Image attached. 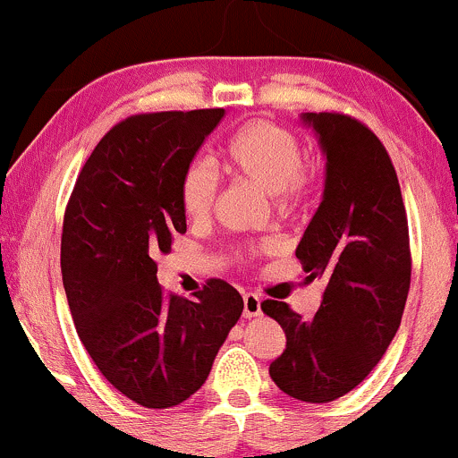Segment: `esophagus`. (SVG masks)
<instances>
[{"label":"esophagus","mask_w":458,"mask_h":458,"mask_svg":"<svg viewBox=\"0 0 458 458\" xmlns=\"http://www.w3.org/2000/svg\"><path fill=\"white\" fill-rule=\"evenodd\" d=\"M242 301H244V317L247 318L259 317V314H262V301H259V297L255 293L244 294Z\"/></svg>","instance_id":"obj_1"}]
</instances>
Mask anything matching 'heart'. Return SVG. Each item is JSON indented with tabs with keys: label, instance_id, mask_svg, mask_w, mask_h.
Wrapping results in <instances>:
<instances>
[{
	"label": "heart",
	"instance_id": "obj_1",
	"mask_svg": "<svg viewBox=\"0 0 458 458\" xmlns=\"http://www.w3.org/2000/svg\"><path fill=\"white\" fill-rule=\"evenodd\" d=\"M301 144L293 131L268 120H253L240 126L225 148L220 150V165L235 179L250 181L273 194L279 209L301 203L312 188V168L301 159ZM214 170L205 164H191L181 181V205L190 218H205L214 205ZM250 250H240L244 259Z\"/></svg>",
	"mask_w": 458,
	"mask_h": 458
}]
</instances>
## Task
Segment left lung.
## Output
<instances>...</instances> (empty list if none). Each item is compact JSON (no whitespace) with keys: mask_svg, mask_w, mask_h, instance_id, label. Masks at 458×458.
Listing matches in <instances>:
<instances>
[{"mask_svg":"<svg viewBox=\"0 0 458 458\" xmlns=\"http://www.w3.org/2000/svg\"><path fill=\"white\" fill-rule=\"evenodd\" d=\"M326 155V190L294 253L323 301L312 318L267 299L286 334L270 377L290 397L326 404L373 371L391 345L411 288L408 220L382 141L356 117L303 113Z\"/></svg>","mask_w":458,"mask_h":458,"instance_id":"1","label":"left lung"}]
</instances>
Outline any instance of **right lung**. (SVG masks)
Listing matches in <instances>:
<instances>
[{
	"label": "right lung",
	"mask_w": 458,
	"mask_h": 458,
	"mask_svg": "<svg viewBox=\"0 0 458 458\" xmlns=\"http://www.w3.org/2000/svg\"><path fill=\"white\" fill-rule=\"evenodd\" d=\"M225 109L141 113L106 132L63 220L61 270L73 326L102 376L146 408H170L208 380L244 301L223 279L194 299L164 293L159 253L185 233L181 181Z\"/></svg>",
	"instance_id": "add662e5"
}]
</instances>
